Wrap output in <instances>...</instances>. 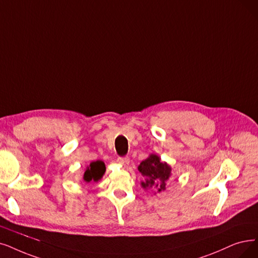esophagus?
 <instances>
[{
  "mask_svg": "<svg viewBox=\"0 0 258 258\" xmlns=\"http://www.w3.org/2000/svg\"><path fill=\"white\" fill-rule=\"evenodd\" d=\"M117 162L121 165V166L127 167L128 165H129V163H130V159L128 157H122V158L120 157V158L117 159Z\"/></svg>",
  "mask_w": 258,
  "mask_h": 258,
  "instance_id": "obj_1",
  "label": "esophagus"
}]
</instances>
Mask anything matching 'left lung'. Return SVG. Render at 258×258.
I'll use <instances>...</instances> for the list:
<instances>
[{
    "mask_svg": "<svg viewBox=\"0 0 258 258\" xmlns=\"http://www.w3.org/2000/svg\"><path fill=\"white\" fill-rule=\"evenodd\" d=\"M139 170L145 178L141 183L143 188L157 189L159 192L166 189V181H168L171 172V167L167 163L162 162L157 154L150 156L139 165Z\"/></svg>",
    "mask_w": 258,
    "mask_h": 258,
    "instance_id": "8db88e82",
    "label": "left lung"
}]
</instances>
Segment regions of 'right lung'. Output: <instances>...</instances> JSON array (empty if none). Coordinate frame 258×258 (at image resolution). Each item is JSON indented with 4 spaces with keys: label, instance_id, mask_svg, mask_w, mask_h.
Masks as SVG:
<instances>
[{
    "label": "right lung",
    "instance_id": "add662e5",
    "mask_svg": "<svg viewBox=\"0 0 258 258\" xmlns=\"http://www.w3.org/2000/svg\"><path fill=\"white\" fill-rule=\"evenodd\" d=\"M105 171H106V166L104 162L102 161L92 162L90 164V166H88L85 171L84 180L88 183L91 181L97 182L102 178V176H104Z\"/></svg>",
    "mask_w": 258,
    "mask_h": 258
}]
</instances>
